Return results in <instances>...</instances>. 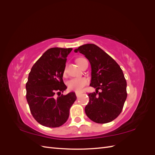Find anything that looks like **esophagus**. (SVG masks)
Instances as JSON below:
<instances>
[{"label":"esophagus","mask_w":155,"mask_h":155,"mask_svg":"<svg viewBox=\"0 0 155 155\" xmlns=\"http://www.w3.org/2000/svg\"><path fill=\"white\" fill-rule=\"evenodd\" d=\"M76 95L77 96V97H79V96L81 95V93H78V92H76Z\"/></svg>","instance_id":"1"}]
</instances>
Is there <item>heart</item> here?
<instances>
[{"label":"heart","mask_w":155,"mask_h":155,"mask_svg":"<svg viewBox=\"0 0 155 155\" xmlns=\"http://www.w3.org/2000/svg\"><path fill=\"white\" fill-rule=\"evenodd\" d=\"M86 60L85 58H80L77 59V63L80 66L83 61ZM88 79L85 78H72L67 82V87L69 91L76 92H81L83 91L84 87L87 85Z\"/></svg>","instance_id":"b5f03b06"}]
</instances>
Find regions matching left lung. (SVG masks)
I'll list each match as a JSON object with an SVG mask.
<instances>
[{
    "label": "left lung",
    "mask_w": 155,
    "mask_h": 155,
    "mask_svg": "<svg viewBox=\"0 0 155 155\" xmlns=\"http://www.w3.org/2000/svg\"><path fill=\"white\" fill-rule=\"evenodd\" d=\"M83 54L91 65L90 86L96 92L88 94L85 113L97 124L109 123L122 111L127 96V82L122 70L109 55L94 44L82 45L74 50ZM101 92L98 93V90Z\"/></svg>",
    "instance_id": "left-lung-1"
}]
</instances>
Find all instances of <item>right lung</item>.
Wrapping results in <instances>:
<instances>
[{
	"instance_id": "add662e5",
	"label": "right lung",
	"mask_w": 155,
	"mask_h": 155,
	"mask_svg": "<svg viewBox=\"0 0 155 155\" xmlns=\"http://www.w3.org/2000/svg\"><path fill=\"white\" fill-rule=\"evenodd\" d=\"M72 48H51L37 61L26 84V100L31 113L41 125L58 127L67 121L76 94L61 95L67 89L63 80L67 58ZM58 95L56 98L55 94Z\"/></svg>"
}]
</instances>
